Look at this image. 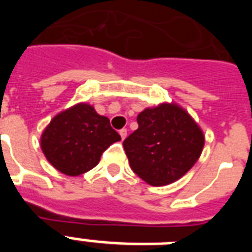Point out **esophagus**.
<instances>
[{"label":"esophagus","instance_id":"esophagus-1","mask_svg":"<svg viewBox=\"0 0 252 252\" xmlns=\"http://www.w3.org/2000/svg\"><path fill=\"white\" fill-rule=\"evenodd\" d=\"M120 135H121V139L125 140L126 139V136H127V130H126V128H122V130H120Z\"/></svg>","mask_w":252,"mask_h":252}]
</instances>
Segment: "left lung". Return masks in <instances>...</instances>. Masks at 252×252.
Returning <instances> with one entry per match:
<instances>
[{
    "instance_id": "left-lung-1",
    "label": "left lung",
    "mask_w": 252,
    "mask_h": 252,
    "mask_svg": "<svg viewBox=\"0 0 252 252\" xmlns=\"http://www.w3.org/2000/svg\"><path fill=\"white\" fill-rule=\"evenodd\" d=\"M137 124L139 128L126 137L124 149L133 173L150 186L174 183L201 157L203 131L178 104L145 108Z\"/></svg>"
}]
</instances>
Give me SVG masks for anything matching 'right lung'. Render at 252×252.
<instances>
[{"label": "right lung", "mask_w": 252, "mask_h": 252, "mask_svg": "<svg viewBox=\"0 0 252 252\" xmlns=\"http://www.w3.org/2000/svg\"><path fill=\"white\" fill-rule=\"evenodd\" d=\"M121 136L110 120L88 103H78L58 113L44 130L40 145L57 170L77 177L94 168L101 155Z\"/></svg>", "instance_id": "obj_1"}]
</instances>
